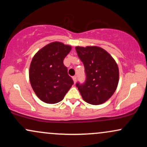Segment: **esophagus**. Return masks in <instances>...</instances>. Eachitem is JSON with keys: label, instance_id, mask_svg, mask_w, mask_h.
Returning a JSON list of instances; mask_svg holds the SVG:
<instances>
[{"label": "esophagus", "instance_id": "esophagus-1", "mask_svg": "<svg viewBox=\"0 0 147 147\" xmlns=\"http://www.w3.org/2000/svg\"><path fill=\"white\" fill-rule=\"evenodd\" d=\"M72 79H73L74 81V83H76V82H77V77L76 76H74V77H72Z\"/></svg>", "mask_w": 147, "mask_h": 147}]
</instances>
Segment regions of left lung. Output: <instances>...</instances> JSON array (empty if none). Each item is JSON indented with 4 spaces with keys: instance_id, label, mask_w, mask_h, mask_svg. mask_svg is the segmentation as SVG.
I'll list each match as a JSON object with an SVG mask.
<instances>
[{
    "instance_id": "8db88e82",
    "label": "left lung",
    "mask_w": 147,
    "mask_h": 147,
    "mask_svg": "<svg viewBox=\"0 0 147 147\" xmlns=\"http://www.w3.org/2000/svg\"><path fill=\"white\" fill-rule=\"evenodd\" d=\"M84 65L86 80L77 82L82 98L92 105L102 104L113 95L119 82V69L115 61L104 49L97 46L76 47Z\"/></svg>"
}]
</instances>
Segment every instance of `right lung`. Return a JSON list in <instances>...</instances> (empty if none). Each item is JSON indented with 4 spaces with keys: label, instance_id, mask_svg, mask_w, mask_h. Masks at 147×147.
<instances>
[{
    "label": "right lung",
    "instance_id": "add662e5",
    "mask_svg": "<svg viewBox=\"0 0 147 147\" xmlns=\"http://www.w3.org/2000/svg\"><path fill=\"white\" fill-rule=\"evenodd\" d=\"M70 50V45L53 42L34 56L30 67V84L37 97L43 102H61L74 84L63 64L64 58Z\"/></svg>",
    "mask_w": 147,
    "mask_h": 147
}]
</instances>
